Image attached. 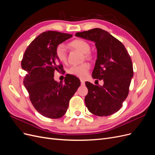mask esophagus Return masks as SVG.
<instances>
[{"mask_svg": "<svg viewBox=\"0 0 155 155\" xmlns=\"http://www.w3.org/2000/svg\"><path fill=\"white\" fill-rule=\"evenodd\" d=\"M81 85H85V81H83V79H81Z\"/></svg>", "mask_w": 155, "mask_h": 155, "instance_id": "34e87169", "label": "esophagus"}]
</instances>
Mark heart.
<instances>
[{"label":"heart","mask_w":155,"mask_h":155,"mask_svg":"<svg viewBox=\"0 0 155 155\" xmlns=\"http://www.w3.org/2000/svg\"><path fill=\"white\" fill-rule=\"evenodd\" d=\"M68 47L76 50L84 54V58L87 60H91L92 55L90 52L91 45L88 42L81 39H76L70 41L68 44ZM55 55L59 61L62 63H66L67 61V54L63 45H59L55 50ZM90 70V65L85 63L77 66H72L68 70L70 75L79 78H85Z\"/></svg>","instance_id":"heart-1"}]
</instances>
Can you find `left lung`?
<instances>
[{
	"label": "left lung",
	"mask_w": 155,
	"mask_h": 155,
	"mask_svg": "<svg viewBox=\"0 0 155 155\" xmlns=\"http://www.w3.org/2000/svg\"><path fill=\"white\" fill-rule=\"evenodd\" d=\"M75 35L95 43L97 59L92 76L104 82L103 86L85 83L88 91L85 98L88 110L98 116L115 113L127 97L133 77L129 53L119 40L101 28L78 32Z\"/></svg>",
	"instance_id": "8db88e82"
}]
</instances>
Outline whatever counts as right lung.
<instances>
[{
  "label": "right lung",
  "mask_w": 155,
  "mask_h": 155,
  "mask_svg": "<svg viewBox=\"0 0 155 155\" xmlns=\"http://www.w3.org/2000/svg\"><path fill=\"white\" fill-rule=\"evenodd\" d=\"M72 37L59 31H45L31 42L23 55L21 67L27 72L23 83L33 106L46 118L63 116L70 100L80 86L79 79L72 75L66 76L64 83L54 79L55 71H64L55 55V48Z\"/></svg>",
  "instance_id": "right-lung-1"
}]
</instances>
